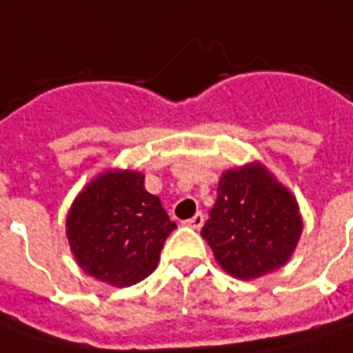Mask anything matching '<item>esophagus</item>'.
I'll return each mask as SVG.
<instances>
[{
    "instance_id": "obj_1",
    "label": "esophagus",
    "mask_w": 353,
    "mask_h": 353,
    "mask_svg": "<svg viewBox=\"0 0 353 353\" xmlns=\"http://www.w3.org/2000/svg\"><path fill=\"white\" fill-rule=\"evenodd\" d=\"M203 225H205V216H203V213H197L195 216H191L189 221H185V226H189V228H195V230H199Z\"/></svg>"
}]
</instances>
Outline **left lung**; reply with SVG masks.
Returning <instances> with one entry per match:
<instances>
[{"label": "left lung", "instance_id": "1", "mask_svg": "<svg viewBox=\"0 0 353 353\" xmlns=\"http://www.w3.org/2000/svg\"><path fill=\"white\" fill-rule=\"evenodd\" d=\"M216 193L201 230L216 263L244 281L283 268L303 232L295 195L258 160L223 172Z\"/></svg>", "mask_w": 353, "mask_h": 353}]
</instances>
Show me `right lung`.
I'll return each instance as SVG.
<instances>
[{
  "mask_svg": "<svg viewBox=\"0 0 353 353\" xmlns=\"http://www.w3.org/2000/svg\"><path fill=\"white\" fill-rule=\"evenodd\" d=\"M174 228L160 199L144 189V174L119 168L85 183L66 216L78 265L111 287H130L152 274Z\"/></svg>",
  "mask_w": 353,
  "mask_h": 353,
  "instance_id": "right-lung-1",
  "label": "right lung"
}]
</instances>
